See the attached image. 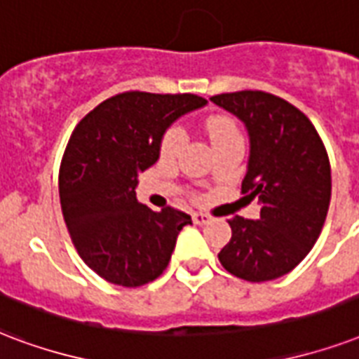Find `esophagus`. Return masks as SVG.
Returning <instances> with one entry per match:
<instances>
[{
	"label": "esophagus",
	"instance_id": "34e87169",
	"mask_svg": "<svg viewBox=\"0 0 359 359\" xmlns=\"http://www.w3.org/2000/svg\"><path fill=\"white\" fill-rule=\"evenodd\" d=\"M191 220H194V224H199V226H201V224L209 222V216H205L203 212H194V215H191Z\"/></svg>",
	"mask_w": 359,
	"mask_h": 359
}]
</instances>
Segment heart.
<instances>
[{
	"label": "heart",
	"instance_id": "obj_1",
	"mask_svg": "<svg viewBox=\"0 0 359 359\" xmlns=\"http://www.w3.org/2000/svg\"><path fill=\"white\" fill-rule=\"evenodd\" d=\"M207 133H209V139L212 147L216 144L228 143V141H237V139H243L241 137L239 126L231 116H212V118L207 120ZM184 131L180 130L179 126H173L165 131V135L161 137L160 144V154L163 160H175L177 156L180 154V150L184 147Z\"/></svg>",
	"mask_w": 359,
	"mask_h": 359
}]
</instances>
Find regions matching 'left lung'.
Listing matches in <instances>:
<instances>
[{"label": "left lung", "instance_id": "8db88e82", "mask_svg": "<svg viewBox=\"0 0 359 359\" xmlns=\"http://www.w3.org/2000/svg\"><path fill=\"white\" fill-rule=\"evenodd\" d=\"M243 120L250 137L243 194L258 198L259 220L229 218L231 239L218 259L248 283L275 280L314 246L332 199V168L313 122L297 107L262 90L210 97Z\"/></svg>", "mask_w": 359, "mask_h": 359}]
</instances>
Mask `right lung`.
I'll return each instance as SVG.
<instances>
[{
    "label": "right lung",
    "mask_w": 359,
    "mask_h": 359,
    "mask_svg": "<svg viewBox=\"0 0 359 359\" xmlns=\"http://www.w3.org/2000/svg\"><path fill=\"white\" fill-rule=\"evenodd\" d=\"M207 103L196 94L124 92L76 124L60 165V203L76 252L107 283L137 288L168 267L182 210L137 201L139 171L160 156L161 137L182 114Z\"/></svg>",
    "instance_id": "right-lung-1"
}]
</instances>
